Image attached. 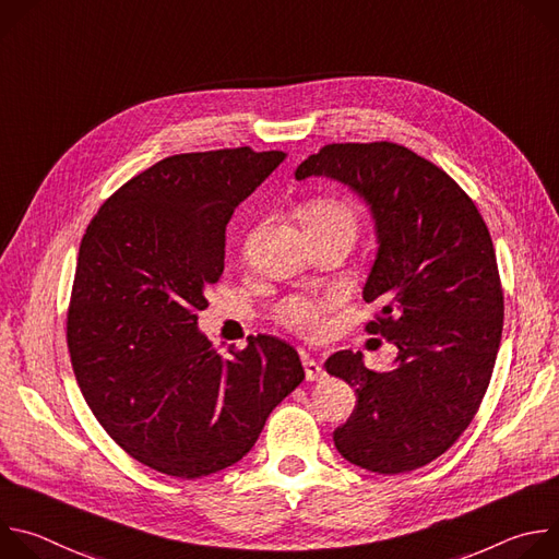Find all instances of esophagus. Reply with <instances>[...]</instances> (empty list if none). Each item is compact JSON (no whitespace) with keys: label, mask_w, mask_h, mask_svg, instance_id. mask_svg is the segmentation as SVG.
<instances>
[{"label":"esophagus","mask_w":559,"mask_h":559,"mask_svg":"<svg viewBox=\"0 0 559 559\" xmlns=\"http://www.w3.org/2000/svg\"><path fill=\"white\" fill-rule=\"evenodd\" d=\"M302 367H305V378H307L309 382H313V380H323V378H325V369H323V365L318 362V360H313V358H309V356H305V358H302Z\"/></svg>","instance_id":"34e87169"}]
</instances>
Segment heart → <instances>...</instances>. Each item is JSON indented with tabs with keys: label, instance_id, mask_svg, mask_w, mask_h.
<instances>
[{
	"label": "heart",
	"instance_id": "heart-1",
	"mask_svg": "<svg viewBox=\"0 0 559 559\" xmlns=\"http://www.w3.org/2000/svg\"><path fill=\"white\" fill-rule=\"evenodd\" d=\"M300 221L305 229H323L336 223H354V212L347 203L332 199V197H318L307 201L300 207ZM336 302V296H323V298H309V296H292L283 300L276 309L278 321L300 334V336H316L325 328L328 309Z\"/></svg>",
	"mask_w": 559,
	"mask_h": 559
}]
</instances>
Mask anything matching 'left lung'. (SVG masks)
<instances>
[{
    "instance_id": "8db88e82",
    "label": "left lung",
    "mask_w": 559,
    "mask_h": 559,
    "mask_svg": "<svg viewBox=\"0 0 559 559\" xmlns=\"http://www.w3.org/2000/svg\"><path fill=\"white\" fill-rule=\"evenodd\" d=\"M294 177L334 179L369 205L378 252L362 298L382 309L367 332L397 349L386 371L349 349L325 360L356 391L334 444L373 473L425 466L471 425L500 349L504 296L487 223L444 170L389 141L330 143Z\"/></svg>"
}]
</instances>
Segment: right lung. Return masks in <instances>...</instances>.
<instances>
[{"label": "right lung", "mask_w": 559, "mask_h": 559, "mask_svg": "<svg viewBox=\"0 0 559 559\" xmlns=\"http://www.w3.org/2000/svg\"><path fill=\"white\" fill-rule=\"evenodd\" d=\"M285 158L175 154L121 186L79 246L68 352L88 407L141 464L194 480L241 460L305 378L296 349L250 336L221 356L197 311L225 265V227Z\"/></svg>", "instance_id": "1"}]
</instances>
